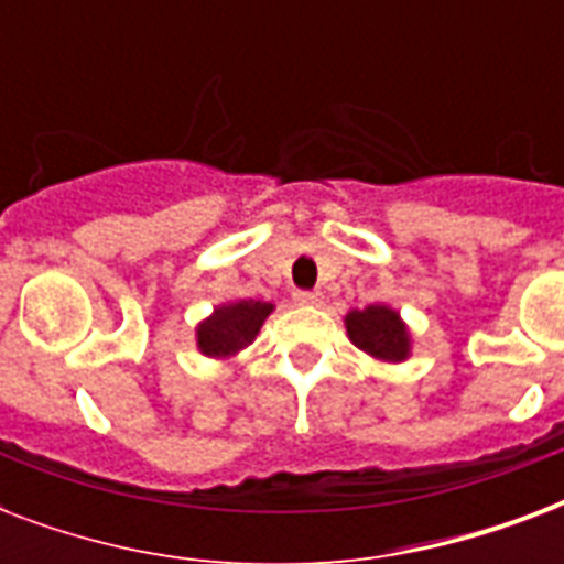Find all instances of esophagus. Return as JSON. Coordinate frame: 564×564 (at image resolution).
Here are the masks:
<instances>
[{
  "label": "esophagus",
  "instance_id": "34e87169",
  "mask_svg": "<svg viewBox=\"0 0 564 564\" xmlns=\"http://www.w3.org/2000/svg\"><path fill=\"white\" fill-rule=\"evenodd\" d=\"M292 299H295V304H304V307H316V304H322V292L299 290Z\"/></svg>",
  "mask_w": 564,
  "mask_h": 564
}]
</instances>
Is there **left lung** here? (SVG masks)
<instances>
[{
  "mask_svg": "<svg viewBox=\"0 0 564 564\" xmlns=\"http://www.w3.org/2000/svg\"><path fill=\"white\" fill-rule=\"evenodd\" d=\"M345 327H348L351 343L362 354L375 357V360L403 362L410 357V330L403 325L398 310L386 307V304H369L366 310H351L345 316Z\"/></svg>",
  "mask_w": 564,
  "mask_h": 564,
  "instance_id": "obj_1",
  "label": "left lung"
}]
</instances>
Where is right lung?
<instances>
[{
	"label": "right lung",
	"mask_w": 564,
	"mask_h": 564,
	"mask_svg": "<svg viewBox=\"0 0 564 564\" xmlns=\"http://www.w3.org/2000/svg\"><path fill=\"white\" fill-rule=\"evenodd\" d=\"M274 304L269 301H234V304H221L204 318L202 325L195 327V343L204 357H216V360H228L234 354L254 343L260 327L269 318Z\"/></svg>",
	"instance_id": "right-lung-1"
}]
</instances>
